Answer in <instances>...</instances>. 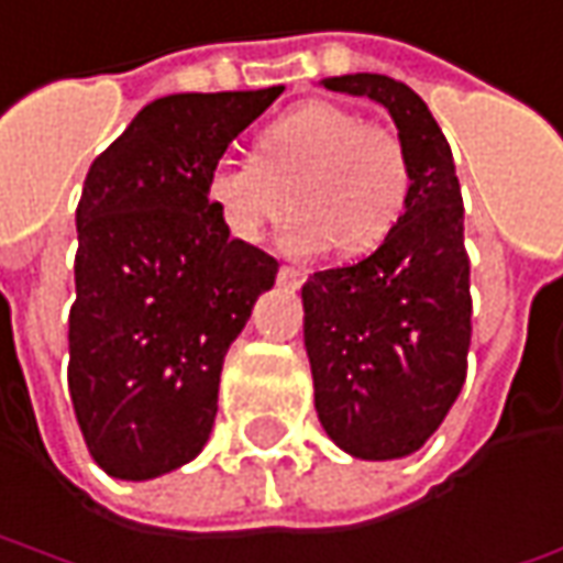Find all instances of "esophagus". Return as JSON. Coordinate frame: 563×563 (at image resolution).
I'll list each match as a JSON object with an SVG mask.
<instances>
[{
	"label": "esophagus",
	"instance_id": "esophagus-1",
	"mask_svg": "<svg viewBox=\"0 0 563 563\" xmlns=\"http://www.w3.org/2000/svg\"><path fill=\"white\" fill-rule=\"evenodd\" d=\"M278 285L288 290H297L303 285V273L294 269V266H282V269H278Z\"/></svg>",
	"mask_w": 563,
	"mask_h": 563
}]
</instances>
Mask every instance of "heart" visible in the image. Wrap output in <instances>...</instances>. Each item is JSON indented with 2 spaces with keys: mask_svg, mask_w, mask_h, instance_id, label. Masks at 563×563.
<instances>
[{
  "mask_svg": "<svg viewBox=\"0 0 563 563\" xmlns=\"http://www.w3.org/2000/svg\"><path fill=\"white\" fill-rule=\"evenodd\" d=\"M203 195L238 241H260L297 207L282 238L290 254L331 244L360 254L380 244L402 217L409 164L394 132L312 98L260 130L254 157H220L207 169Z\"/></svg>",
  "mask_w": 563,
  "mask_h": 563,
  "instance_id": "1",
  "label": "heart"
}]
</instances>
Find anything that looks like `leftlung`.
<instances>
[{"label":"left lung","mask_w":563,"mask_h":563,"mask_svg":"<svg viewBox=\"0 0 563 563\" xmlns=\"http://www.w3.org/2000/svg\"><path fill=\"white\" fill-rule=\"evenodd\" d=\"M372 98L394 120L409 164V201L378 251L312 273L303 297L316 412L353 459H406L431 440L462 394L471 346L465 207L446 135L399 79H322Z\"/></svg>","instance_id":"obj_1"}]
</instances>
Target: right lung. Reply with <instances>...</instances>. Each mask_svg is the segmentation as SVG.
Masks as SVG:
<instances>
[{"instance_id": "right-lung-1", "label": "right lung", "mask_w": 563, "mask_h": 563, "mask_svg": "<svg viewBox=\"0 0 563 563\" xmlns=\"http://www.w3.org/2000/svg\"><path fill=\"white\" fill-rule=\"evenodd\" d=\"M282 92L154 98L86 173L67 387L86 446L117 481L169 474L210 440L222 360L278 263L229 235L203 183Z\"/></svg>"}]
</instances>
